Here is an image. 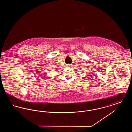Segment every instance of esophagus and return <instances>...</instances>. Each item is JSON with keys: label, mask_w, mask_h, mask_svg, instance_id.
Listing matches in <instances>:
<instances>
[{"label": "esophagus", "mask_w": 132, "mask_h": 132, "mask_svg": "<svg viewBox=\"0 0 132 132\" xmlns=\"http://www.w3.org/2000/svg\"><path fill=\"white\" fill-rule=\"evenodd\" d=\"M71 64H68V65H67V67H68V68H70V67H71Z\"/></svg>", "instance_id": "esophagus-1"}]
</instances>
